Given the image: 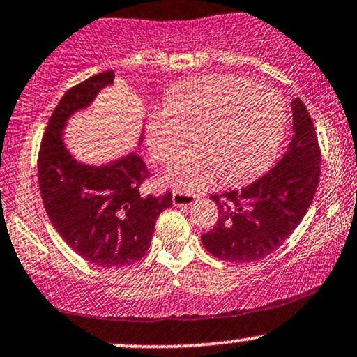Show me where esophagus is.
<instances>
[{"instance_id": "34e87169", "label": "esophagus", "mask_w": 357, "mask_h": 357, "mask_svg": "<svg viewBox=\"0 0 357 357\" xmlns=\"http://www.w3.org/2000/svg\"><path fill=\"white\" fill-rule=\"evenodd\" d=\"M197 199H199V196H197V194L184 192V191H174L173 192V204L178 206V207L192 206Z\"/></svg>"}]
</instances>
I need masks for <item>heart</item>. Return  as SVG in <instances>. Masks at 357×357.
Segmentation results:
<instances>
[{"label":"heart","mask_w":357,"mask_h":357,"mask_svg":"<svg viewBox=\"0 0 357 357\" xmlns=\"http://www.w3.org/2000/svg\"><path fill=\"white\" fill-rule=\"evenodd\" d=\"M285 102L277 92L238 75H206L171 90L165 108L151 112L146 142L153 158L169 163L176 188L199 191L215 179L242 184L268 168L285 132Z\"/></svg>","instance_id":"b5f03b06"}]
</instances>
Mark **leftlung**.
Listing matches in <instances>:
<instances>
[{
	"instance_id": "1",
	"label": "left lung",
	"mask_w": 357,
	"mask_h": 357,
	"mask_svg": "<svg viewBox=\"0 0 357 357\" xmlns=\"http://www.w3.org/2000/svg\"><path fill=\"white\" fill-rule=\"evenodd\" d=\"M293 138L282 160L254 183L214 194L219 219L202 245L211 255L249 264L278 249L298 227L313 202L319 181L318 137L298 97L291 100Z\"/></svg>"
}]
</instances>
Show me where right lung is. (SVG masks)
<instances>
[{
    "label": "right lung",
    "instance_id": "add662e5",
    "mask_svg": "<svg viewBox=\"0 0 357 357\" xmlns=\"http://www.w3.org/2000/svg\"><path fill=\"white\" fill-rule=\"evenodd\" d=\"M114 79V70L100 72L67 90L49 119L38 160L40 196L54 229L82 259L107 268L142 259L158 215L173 204L171 192H139L150 171L135 151L92 165L79 161L66 145L70 116L92 105Z\"/></svg>",
    "mask_w": 357,
    "mask_h": 357
}]
</instances>
